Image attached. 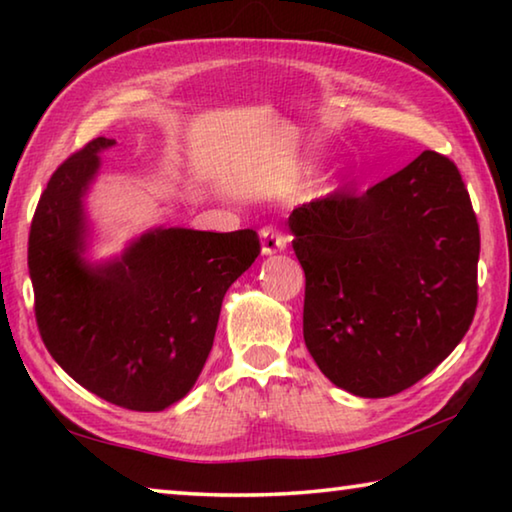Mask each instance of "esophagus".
I'll list each match as a JSON object with an SVG mask.
<instances>
[{
	"mask_svg": "<svg viewBox=\"0 0 512 512\" xmlns=\"http://www.w3.org/2000/svg\"><path fill=\"white\" fill-rule=\"evenodd\" d=\"M262 255H275V253H282L284 248H287L289 239L282 235L280 230H275L268 225V228L262 230Z\"/></svg>",
	"mask_w": 512,
	"mask_h": 512,
	"instance_id": "obj_1",
	"label": "esophagus"
}]
</instances>
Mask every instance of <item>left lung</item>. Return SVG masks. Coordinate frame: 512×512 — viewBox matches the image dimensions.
I'll list each match as a JSON object with an SVG mask.
<instances>
[{
  "label": "left lung",
  "mask_w": 512,
  "mask_h": 512,
  "mask_svg": "<svg viewBox=\"0 0 512 512\" xmlns=\"http://www.w3.org/2000/svg\"><path fill=\"white\" fill-rule=\"evenodd\" d=\"M289 230L307 280V350L343 391L402 393L470 329L479 223L445 155L424 151L361 196L302 205Z\"/></svg>",
  "instance_id": "8db88e82"
}]
</instances>
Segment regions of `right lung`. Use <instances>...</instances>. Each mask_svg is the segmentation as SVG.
Masks as SVG:
<instances>
[{
	"label": "right lung",
	"instance_id": "obj_1",
	"mask_svg": "<svg viewBox=\"0 0 512 512\" xmlns=\"http://www.w3.org/2000/svg\"><path fill=\"white\" fill-rule=\"evenodd\" d=\"M97 137L54 171L29 235V275L42 341L90 393L131 411H164L192 391L212 350L225 291L259 255L255 230L153 228L119 257L85 259V196Z\"/></svg>",
	"mask_w": 512,
	"mask_h": 512
}]
</instances>
